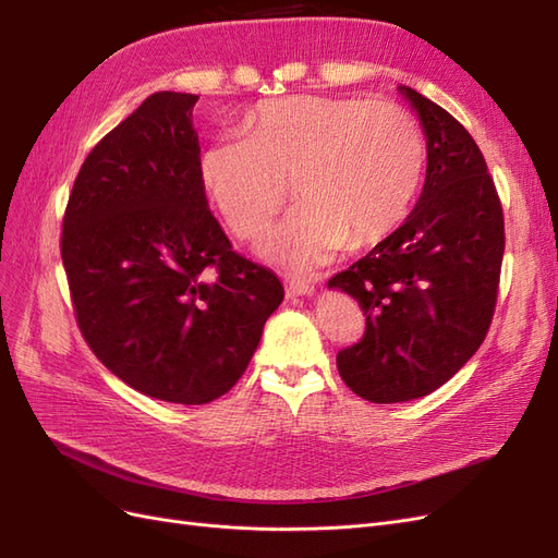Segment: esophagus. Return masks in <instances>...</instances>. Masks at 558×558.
Here are the masks:
<instances>
[{
	"instance_id": "esophagus-1",
	"label": "esophagus",
	"mask_w": 558,
	"mask_h": 558,
	"mask_svg": "<svg viewBox=\"0 0 558 558\" xmlns=\"http://www.w3.org/2000/svg\"><path fill=\"white\" fill-rule=\"evenodd\" d=\"M312 293H314V286L310 281H298V279L286 281V295H289V298L312 295Z\"/></svg>"
}]
</instances>
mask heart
I'll use <instances>...</instances> for the list:
<instances>
[{
  "label": "heart",
  "mask_w": 558,
  "mask_h": 558,
  "mask_svg": "<svg viewBox=\"0 0 558 558\" xmlns=\"http://www.w3.org/2000/svg\"><path fill=\"white\" fill-rule=\"evenodd\" d=\"M240 130L199 148V183L228 228L256 240L283 207L291 181L302 202L260 253L295 272L324 265L347 242L367 246L391 234L424 174V132L393 102L272 97L253 105Z\"/></svg>",
  "instance_id": "1"
}]
</instances>
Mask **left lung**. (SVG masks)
I'll use <instances>...</instances> for the list:
<instances>
[{"label": "left lung", "mask_w": 558, "mask_h": 558, "mask_svg": "<svg viewBox=\"0 0 558 558\" xmlns=\"http://www.w3.org/2000/svg\"><path fill=\"white\" fill-rule=\"evenodd\" d=\"M426 132V183L414 211L328 286L356 298L363 340L337 353L353 393L424 398L480 349L496 312L505 221L480 146L456 118L400 86Z\"/></svg>", "instance_id": "left-lung-1"}]
</instances>
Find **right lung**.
<instances>
[{"label":"right lung","instance_id":"add662e5","mask_svg":"<svg viewBox=\"0 0 558 558\" xmlns=\"http://www.w3.org/2000/svg\"><path fill=\"white\" fill-rule=\"evenodd\" d=\"M197 95L154 93L83 160L60 253L78 330L134 391L205 404L244 375L279 277L232 251L207 207Z\"/></svg>","mask_w":558,"mask_h":558}]
</instances>
